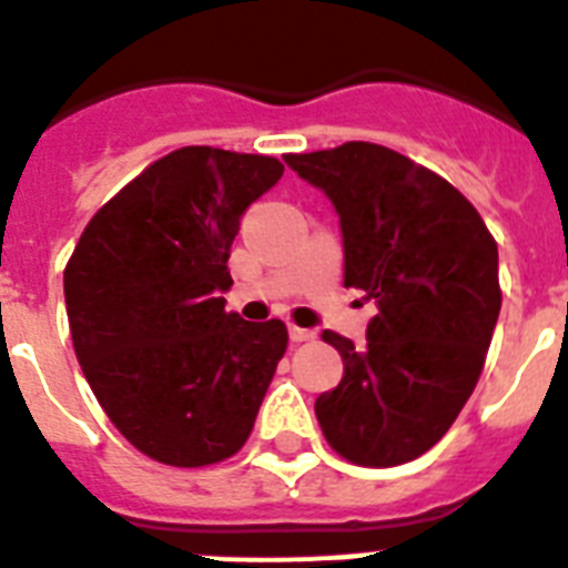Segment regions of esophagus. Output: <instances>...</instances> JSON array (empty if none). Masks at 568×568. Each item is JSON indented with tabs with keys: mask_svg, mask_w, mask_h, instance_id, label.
I'll list each match as a JSON object with an SVG mask.
<instances>
[{
	"mask_svg": "<svg viewBox=\"0 0 568 568\" xmlns=\"http://www.w3.org/2000/svg\"><path fill=\"white\" fill-rule=\"evenodd\" d=\"M313 338H315L313 329H304V327H298V324H290V341H293V344H304V341H313Z\"/></svg>",
	"mask_w": 568,
	"mask_h": 568,
	"instance_id": "1",
	"label": "esophagus"
}]
</instances>
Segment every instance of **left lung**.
Instances as JSON below:
<instances>
[{
    "mask_svg": "<svg viewBox=\"0 0 568 568\" xmlns=\"http://www.w3.org/2000/svg\"><path fill=\"white\" fill-rule=\"evenodd\" d=\"M284 162L333 199L344 233V284L378 304L366 346L324 329L344 378L315 415L335 453L398 466L433 449L484 373L500 313L498 244L460 190L373 142Z\"/></svg>",
    "mask_w": 568,
    "mask_h": 568,
    "instance_id": "obj_1",
    "label": "left lung"
}]
</instances>
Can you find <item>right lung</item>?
<instances>
[{"label":"right lung","mask_w":568,"mask_h":568,"mask_svg":"<svg viewBox=\"0 0 568 568\" xmlns=\"http://www.w3.org/2000/svg\"><path fill=\"white\" fill-rule=\"evenodd\" d=\"M284 173L273 155L179 148L97 210L64 267L73 349L130 444L179 469L219 464L253 433L284 321L224 310L239 219Z\"/></svg>","instance_id":"obj_1"}]
</instances>
